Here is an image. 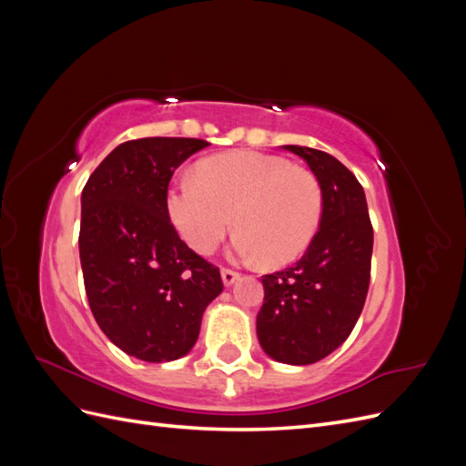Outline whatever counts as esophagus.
Instances as JSON below:
<instances>
[{"label":"esophagus","instance_id":"34e87169","mask_svg":"<svg viewBox=\"0 0 466 466\" xmlns=\"http://www.w3.org/2000/svg\"><path fill=\"white\" fill-rule=\"evenodd\" d=\"M238 276H241V274L235 272V270H228V268H223V270H221V279H223L225 286H233L235 281L238 279Z\"/></svg>","mask_w":466,"mask_h":466}]
</instances>
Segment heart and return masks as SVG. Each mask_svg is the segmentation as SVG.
Segmentation results:
<instances>
[{
    "label": "heart",
    "mask_w": 466,
    "mask_h": 466,
    "mask_svg": "<svg viewBox=\"0 0 466 466\" xmlns=\"http://www.w3.org/2000/svg\"><path fill=\"white\" fill-rule=\"evenodd\" d=\"M167 216L188 247L209 255L238 231L235 252L278 268L298 260L319 233L324 196L319 178L288 159L225 151L167 190Z\"/></svg>",
    "instance_id": "obj_1"
}]
</instances>
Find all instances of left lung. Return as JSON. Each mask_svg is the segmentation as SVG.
<instances>
[{
	"instance_id": "1",
	"label": "left lung",
	"mask_w": 466,
	"mask_h": 466,
	"mask_svg": "<svg viewBox=\"0 0 466 466\" xmlns=\"http://www.w3.org/2000/svg\"><path fill=\"white\" fill-rule=\"evenodd\" d=\"M284 149L299 155L319 178L324 209L301 260L262 276L257 334L272 360L309 365L332 354L356 327L370 289L373 228L354 173L324 151Z\"/></svg>"
}]
</instances>
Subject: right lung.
<instances>
[{
  "mask_svg": "<svg viewBox=\"0 0 466 466\" xmlns=\"http://www.w3.org/2000/svg\"><path fill=\"white\" fill-rule=\"evenodd\" d=\"M208 146L196 137L124 142L81 192L79 258L89 307L108 340L137 360L187 356L206 307L223 291L219 268L180 241L165 206L175 168Z\"/></svg>",
  "mask_w": 466,
  "mask_h": 466,
  "instance_id": "obj_1",
  "label": "right lung"
}]
</instances>
